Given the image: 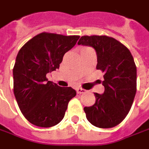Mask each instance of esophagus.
<instances>
[{"label":"esophagus","mask_w":149,"mask_h":149,"mask_svg":"<svg viewBox=\"0 0 149 149\" xmlns=\"http://www.w3.org/2000/svg\"><path fill=\"white\" fill-rule=\"evenodd\" d=\"M77 92L78 94H84L87 91L85 90V89H83V88H78L77 89Z\"/></svg>","instance_id":"obj_1"}]
</instances>
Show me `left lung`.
<instances>
[{"instance_id": "8db88e82", "label": "left lung", "mask_w": 149, "mask_h": 149, "mask_svg": "<svg viewBox=\"0 0 149 149\" xmlns=\"http://www.w3.org/2000/svg\"><path fill=\"white\" fill-rule=\"evenodd\" d=\"M97 52V69L104 72L103 94L95 93L96 102L84 107L86 118L101 128L115 127L126 117L136 92V67L127 47L107 36H83L77 43Z\"/></svg>"}]
</instances>
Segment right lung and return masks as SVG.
I'll return each instance as SVG.
<instances>
[{
	"instance_id": "1",
	"label": "right lung",
	"mask_w": 149,
	"mask_h": 149,
	"mask_svg": "<svg viewBox=\"0 0 149 149\" xmlns=\"http://www.w3.org/2000/svg\"><path fill=\"white\" fill-rule=\"evenodd\" d=\"M79 36L42 33L18 52L13 73V92L22 114L31 124L49 128L64 118L68 104L77 92L48 81L47 73L60 67L65 52Z\"/></svg>"
}]
</instances>
